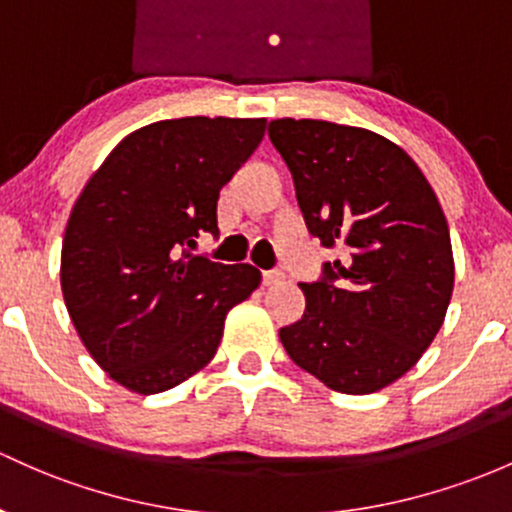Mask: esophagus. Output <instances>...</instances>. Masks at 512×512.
I'll return each instance as SVG.
<instances>
[{"label": "esophagus", "mask_w": 512, "mask_h": 512, "mask_svg": "<svg viewBox=\"0 0 512 512\" xmlns=\"http://www.w3.org/2000/svg\"><path fill=\"white\" fill-rule=\"evenodd\" d=\"M285 280V276L280 271H266L263 273V285H268V288H271V285H280Z\"/></svg>", "instance_id": "obj_1"}]
</instances>
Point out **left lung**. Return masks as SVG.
Returning a JSON list of instances; mask_svg holds the SVG:
<instances>
[{"label": "left lung", "mask_w": 512, "mask_h": 512, "mask_svg": "<svg viewBox=\"0 0 512 512\" xmlns=\"http://www.w3.org/2000/svg\"><path fill=\"white\" fill-rule=\"evenodd\" d=\"M268 136L307 229L344 261L300 283L302 320L280 342L327 388L366 395L417 364L447 315L454 256L437 195L408 153L359 126L276 119Z\"/></svg>", "instance_id": "1"}]
</instances>
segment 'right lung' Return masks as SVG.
<instances>
[{
  "mask_svg": "<svg viewBox=\"0 0 512 512\" xmlns=\"http://www.w3.org/2000/svg\"><path fill=\"white\" fill-rule=\"evenodd\" d=\"M266 119L183 117L122 139L80 192L60 288L82 344L109 378L151 395L217 354L224 317L261 271L190 254L217 234V200L261 144Z\"/></svg>",
  "mask_w": 512,
  "mask_h": 512,
  "instance_id": "obj_1",
  "label": "right lung"
}]
</instances>
